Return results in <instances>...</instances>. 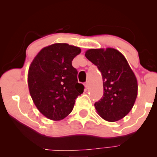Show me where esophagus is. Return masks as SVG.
Instances as JSON below:
<instances>
[{"instance_id":"1","label":"esophagus","mask_w":157,"mask_h":157,"mask_svg":"<svg viewBox=\"0 0 157 157\" xmlns=\"http://www.w3.org/2000/svg\"><path fill=\"white\" fill-rule=\"evenodd\" d=\"M85 87H86V89H88V88L89 87V82H86V83H85Z\"/></svg>"}]
</instances>
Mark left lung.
I'll list each match as a JSON object with an SVG mask.
<instances>
[{
	"instance_id": "1",
	"label": "left lung",
	"mask_w": 157,
	"mask_h": 157,
	"mask_svg": "<svg viewBox=\"0 0 157 157\" xmlns=\"http://www.w3.org/2000/svg\"><path fill=\"white\" fill-rule=\"evenodd\" d=\"M85 56L102 74L104 92L94 103L97 113L106 121L121 120L130 112L137 96V80L128 61L112 48L89 49Z\"/></svg>"
}]
</instances>
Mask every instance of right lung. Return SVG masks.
I'll use <instances>...</instances> for the list:
<instances>
[{
  "instance_id": "right-lung-1",
  "label": "right lung",
  "mask_w": 157,
  "mask_h": 157,
  "mask_svg": "<svg viewBox=\"0 0 157 157\" xmlns=\"http://www.w3.org/2000/svg\"><path fill=\"white\" fill-rule=\"evenodd\" d=\"M79 47L55 44L41 49L30 65L28 86L40 112L52 120H60L72 111L75 100L84 91L71 64Z\"/></svg>"
}]
</instances>
